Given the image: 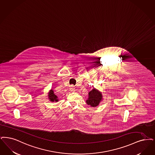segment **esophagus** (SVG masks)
<instances>
[{"label": "esophagus", "mask_w": 155, "mask_h": 155, "mask_svg": "<svg viewBox=\"0 0 155 155\" xmlns=\"http://www.w3.org/2000/svg\"><path fill=\"white\" fill-rule=\"evenodd\" d=\"M70 91L71 92H74L75 87L73 85H71L70 87Z\"/></svg>", "instance_id": "obj_1"}]
</instances>
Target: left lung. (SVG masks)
Masks as SVG:
<instances>
[{"label":"left lung","mask_w":155,"mask_h":155,"mask_svg":"<svg viewBox=\"0 0 155 155\" xmlns=\"http://www.w3.org/2000/svg\"><path fill=\"white\" fill-rule=\"evenodd\" d=\"M103 99V95L101 93L95 88L89 92L88 99L87 100V105H91L92 107H95L99 105L100 101Z\"/></svg>","instance_id":"obj_1"}]
</instances>
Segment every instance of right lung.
<instances>
[{
    "label": "right lung",
    "mask_w": 155,
    "mask_h": 155,
    "mask_svg": "<svg viewBox=\"0 0 155 155\" xmlns=\"http://www.w3.org/2000/svg\"><path fill=\"white\" fill-rule=\"evenodd\" d=\"M48 99L50 100L52 102H54V101H58V97L55 94L54 92L52 89H51L50 90L49 93L48 94Z\"/></svg>",
    "instance_id": "1"
}]
</instances>
